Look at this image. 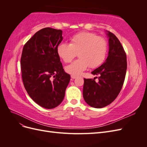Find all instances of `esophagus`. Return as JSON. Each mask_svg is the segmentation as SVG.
Returning <instances> with one entry per match:
<instances>
[{"instance_id":"34e87169","label":"esophagus","mask_w":147,"mask_h":147,"mask_svg":"<svg viewBox=\"0 0 147 147\" xmlns=\"http://www.w3.org/2000/svg\"><path fill=\"white\" fill-rule=\"evenodd\" d=\"M77 77V75H71V78H73V79L76 78Z\"/></svg>"}]
</instances>
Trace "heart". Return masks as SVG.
I'll return each mask as SVG.
<instances>
[{
	"instance_id": "b5f03b06",
	"label": "heart",
	"mask_w": 147,
	"mask_h": 147,
	"mask_svg": "<svg viewBox=\"0 0 147 147\" xmlns=\"http://www.w3.org/2000/svg\"><path fill=\"white\" fill-rule=\"evenodd\" d=\"M108 49L106 40L95 33L83 32L74 35L69 44L62 43L57 47V53L64 63H70L77 55L79 58L65 67L72 75L81 74L88 67L94 69L105 60Z\"/></svg>"
}]
</instances>
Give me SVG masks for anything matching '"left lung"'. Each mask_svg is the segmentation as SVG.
I'll list each match as a JSON object with an SVG mask.
<instances>
[{"mask_svg":"<svg viewBox=\"0 0 147 147\" xmlns=\"http://www.w3.org/2000/svg\"><path fill=\"white\" fill-rule=\"evenodd\" d=\"M109 56L105 63L93 70V75H99V82L94 79L84 78L83 98L94 108H102L110 104L121 91L125 79L126 54L118 38L108 31ZM97 78V77H96Z\"/></svg>","mask_w":147,"mask_h":147,"instance_id":"obj_1","label":"left lung"}]
</instances>
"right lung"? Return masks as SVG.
<instances>
[{
	"label": "right lung",
	"mask_w": 147,
	"mask_h": 147,
	"mask_svg": "<svg viewBox=\"0 0 147 147\" xmlns=\"http://www.w3.org/2000/svg\"><path fill=\"white\" fill-rule=\"evenodd\" d=\"M63 31L38 30L25 43L21 57V76L29 96L43 108L51 109L63 100L70 75L64 72L57 47Z\"/></svg>",
	"instance_id": "add662e5"
}]
</instances>
